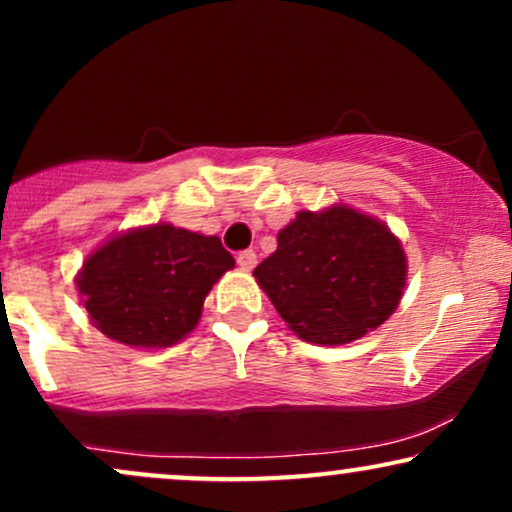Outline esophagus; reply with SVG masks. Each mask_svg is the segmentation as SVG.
Here are the masks:
<instances>
[{
	"label": "esophagus",
	"instance_id": "34e87169",
	"mask_svg": "<svg viewBox=\"0 0 512 512\" xmlns=\"http://www.w3.org/2000/svg\"><path fill=\"white\" fill-rule=\"evenodd\" d=\"M238 267L240 269H245V272H250V269H255V264H257V255H255V250H243V252H238Z\"/></svg>",
	"mask_w": 512,
	"mask_h": 512
}]
</instances>
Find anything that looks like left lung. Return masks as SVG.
Listing matches in <instances>:
<instances>
[{"label":"left lung","mask_w":512,"mask_h":512,"mask_svg":"<svg viewBox=\"0 0 512 512\" xmlns=\"http://www.w3.org/2000/svg\"><path fill=\"white\" fill-rule=\"evenodd\" d=\"M252 274L298 337L337 346L395 313L407 257L383 221L337 204L298 211Z\"/></svg>","instance_id":"obj_1"}]
</instances>
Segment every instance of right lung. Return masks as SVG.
Segmentation results:
<instances>
[{"instance_id":"add662e5","label":"right lung","mask_w":512,"mask_h":512,"mask_svg":"<svg viewBox=\"0 0 512 512\" xmlns=\"http://www.w3.org/2000/svg\"><path fill=\"white\" fill-rule=\"evenodd\" d=\"M233 264L216 236L156 223L110 238L88 255L76 286L105 337L158 349L195 330L204 298Z\"/></svg>"}]
</instances>
